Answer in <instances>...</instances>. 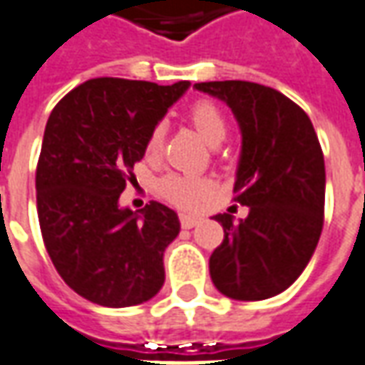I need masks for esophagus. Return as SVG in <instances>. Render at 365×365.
Segmentation results:
<instances>
[{
  "instance_id": "34e87169",
  "label": "esophagus",
  "mask_w": 365,
  "mask_h": 365,
  "mask_svg": "<svg viewBox=\"0 0 365 365\" xmlns=\"http://www.w3.org/2000/svg\"><path fill=\"white\" fill-rule=\"evenodd\" d=\"M200 220H202V215H197V214H182L180 215V222H182V225L185 227V230L193 227V225L197 224Z\"/></svg>"
}]
</instances>
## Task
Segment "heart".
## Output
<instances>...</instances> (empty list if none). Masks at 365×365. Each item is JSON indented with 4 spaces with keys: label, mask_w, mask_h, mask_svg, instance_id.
I'll return each mask as SVG.
<instances>
[{
    "label": "heart",
    "mask_w": 365,
    "mask_h": 365,
    "mask_svg": "<svg viewBox=\"0 0 365 365\" xmlns=\"http://www.w3.org/2000/svg\"><path fill=\"white\" fill-rule=\"evenodd\" d=\"M190 121H192L193 130L200 133L205 143L210 145H217L222 143L227 133V123H225L222 111L217 110L212 101H197L190 110ZM163 141V130L162 125H155L148 135L145 141V153L148 155H155ZM162 193L170 200V202L178 203V205H193L200 200L205 197V193L210 192V183L202 180V178H192V175H178L172 173L168 178H163L160 183Z\"/></svg>",
    "instance_id": "heart-1"
}]
</instances>
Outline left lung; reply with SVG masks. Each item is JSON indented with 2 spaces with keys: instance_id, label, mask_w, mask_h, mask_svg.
<instances>
[{
  "instance_id": "1",
  "label": "left lung",
  "mask_w": 365,
  "mask_h": 365,
  "mask_svg": "<svg viewBox=\"0 0 365 365\" xmlns=\"http://www.w3.org/2000/svg\"><path fill=\"white\" fill-rule=\"evenodd\" d=\"M193 88L222 99L242 131L235 202L237 224L214 215L224 242L210 257L214 286L232 299H267L296 282L324 227L326 165L307 113L277 89L252 81H203Z\"/></svg>"
}]
</instances>
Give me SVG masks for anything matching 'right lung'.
<instances>
[{
    "label": "right lung",
    "instance_id": "obj_1",
    "mask_svg": "<svg viewBox=\"0 0 365 365\" xmlns=\"http://www.w3.org/2000/svg\"><path fill=\"white\" fill-rule=\"evenodd\" d=\"M187 88L89 79L47 120L36 172L39 227L59 276L93 304L138 306L165 282L163 252L180 234L178 214L160 202L131 212L120 195L150 131Z\"/></svg>",
    "mask_w": 365,
    "mask_h": 365
}]
</instances>
